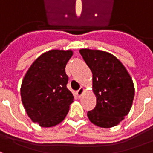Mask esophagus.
I'll return each mask as SVG.
<instances>
[{
	"label": "esophagus",
	"mask_w": 153,
	"mask_h": 153,
	"mask_svg": "<svg viewBox=\"0 0 153 153\" xmlns=\"http://www.w3.org/2000/svg\"><path fill=\"white\" fill-rule=\"evenodd\" d=\"M83 93H84V88H80L76 92L77 97H81V96L83 95Z\"/></svg>",
	"instance_id": "1"
}]
</instances>
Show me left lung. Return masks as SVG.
Returning <instances> with one entry per match:
<instances>
[{"mask_svg":"<svg viewBox=\"0 0 153 153\" xmlns=\"http://www.w3.org/2000/svg\"><path fill=\"white\" fill-rule=\"evenodd\" d=\"M79 52L93 73V90L97 97L96 106L88 112V117L102 128L117 125L131 109L134 97L131 77L111 53L91 49Z\"/></svg>","mask_w":153,"mask_h":153,"instance_id":"8db88e82","label":"left lung"}]
</instances>
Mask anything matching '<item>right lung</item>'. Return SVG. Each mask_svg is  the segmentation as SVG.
Instances as JSON below:
<instances>
[{
  "label": "right lung",
  "mask_w": 153,
  "mask_h": 153,
  "mask_svg": "<svg viewBox=\"0 0 153 153\" xmlns=\"http://www.w3.org/2000/svg\"><path fill=\"white\" fill-rule=\"evenodd\" d=\"M73 51L51 50L28 69L21 85V99L29 118L42 127L58 125L65 118L74 96L67 88L65 66Z\"/></svg>",
  "instance_id": "add662e5"
}]
</instances>
